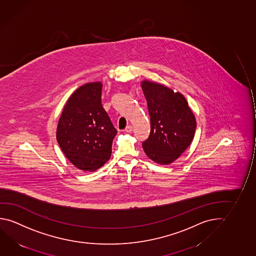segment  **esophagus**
I'll return each mask as SVG.
<instances>
[{
	"label": "esophagus",
	"instance_id": "34e87169",
	"mask_svg": "<svg viewBox=\"0 0 256 256\" xmlns=\"http://www.w3.org/2000/svg\"><path fill=\"white\" fill-rule=\"evenodd\" d=\"M132 130H133V126H131V125L126 126V128H125V131H126V133H130Z\"/></svg>",
	"mask_w": 256,
	"mask_h": 256
}]
</instances>
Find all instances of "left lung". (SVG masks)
<instances>
[{"label": "left lung", "mask_w": 256, "mask_h": 256, "mask_svg": "<svg viewBox=\"0 0 256 256\" xmlns=\"http://www.w3.org/2000/svg\"><path fill=\"white\" fill-rule=\"evenodd\" d=\"M142 88L150 118V132L142 148L152 160L168 165L192 142L196 118L181 93L149 80L142 82Z\"/></svg>", "instance_id": "left-lung-1"}]
</instances>
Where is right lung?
Returning <instances> with one entry per match:
<instances>
[{
    "label": "right lung",
    "mask_w": 256,
    "mask_h": 256,
    "mask_svg": "<svg viewBox=\"0 0 256 256\" xmlns=\"http://www.w3.org/2000/svg\"><path fill=\"white\" fill-rule=\"evenodd\" d=\"M102 83L80 86L68 99L58 120L56 140L66 157L83 171L109 160L117 130L101 102Z\"/></svg>",
    "instance_id": "obj_1"
}]
</instances>
